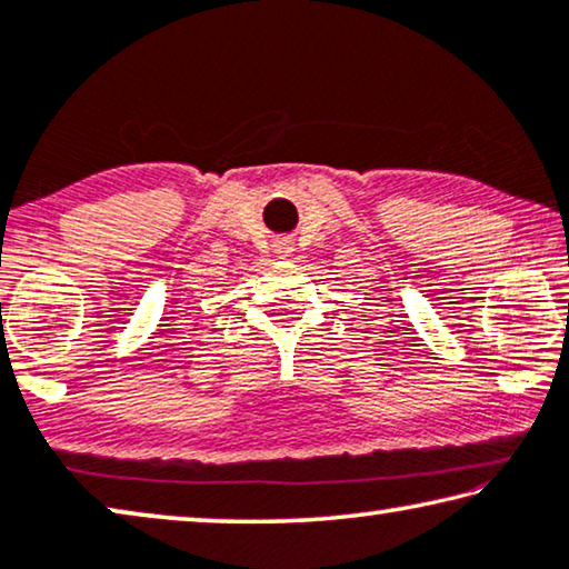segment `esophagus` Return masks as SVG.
Masks as SVG:
<instances>
[{"mask_svg":"<svg viewBox=\"0 0 569 569\" xmlns=\"http://www.w3.org/2000/svg\"><path fill=\"white\" fill-rule=\"evenodd\" d=\"M273 250H276L278 258H286L288 252H293V244H291V240H288V237H281V240L273 242Z\"/></svg>","mask_w":569,"mask_h":569,"instance_id":"obj_1","label":"esophagus"}]
</instances>
